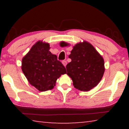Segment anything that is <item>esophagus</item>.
I'll return each mask as SVG.
<instances>
[{
	"label": "esophagus",
	"instance_id": "1",
	"mask_svg": "<svg viewBox=\"0 0 129 129\" xmlns=\"http://www.w3.org/2000/svg\"><path fill=\"white\" fill-rule=\"evenodd\" d=\"M62 64L64 65V67L66 66L67 64V62L66 60H63L62 61Z\"/></svg>",
	"mask_w": 129,
	"mask_h": 129
}]
</instances>
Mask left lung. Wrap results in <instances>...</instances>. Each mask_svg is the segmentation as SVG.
I'll list each match as a JSON object with an SVG mask.
<instances>
[{"instance_id": "left-lung-1", "label": "left lung", "mask_w": 129, "mask_h": 129, "mask_svg": "<svg viewBox=\"0 0 129 129\" xmlns=\"http://www.w3.org/2000/svg\"><path fill=\"white\" fill-rule=\"evenodd\" d=\"M61 42V46H67ZM67 65V75L72 78L75 88L81 91L91 90L99 84L105 72L104 60L92 45L86 41L76 44Z\"/></svg>"}]
</instances>
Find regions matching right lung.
<instances>
[{
	"label": "right lung",
	"instance_id": "obj_1",
	"mask_svg": "<svg viewBox=\"0 0 129 129\" xmlns=\"http://www.w3.org/2000/svg\"><path fill=\"white\" fill-rule=\"evenodd\" d=\"M49 49L48 43L39 41L22 59L23 73L29 84L40 91L51 90L57 78L67 73L64 65Z\"/></svg>",
	"mask_w": 129,
	"mask_h": 129
}]
</instances>
